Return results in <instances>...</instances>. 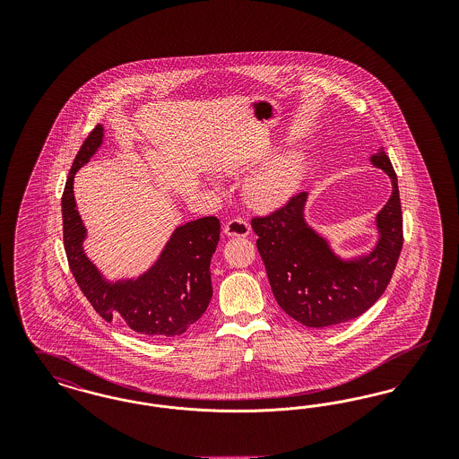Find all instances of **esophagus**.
Returning a JSON list of instances; mask_svg holds the SVG:
<instances>
[{
  "label": "esophagus",
  "instance_id": "1",
  "mask_svg": "<svg viewBox=\"0 0 459 459\" xmlns=\"http://www.w3.org/2000/svg\"><path fill=\"white\" fill-rule=\"evenodd\" d=\"M251 227L247 223L246 219H232L229 220L225 223V229L223 232L229 236V238H246L249 234Z\"/></svg>",
  "mask_w": 459,
  "mask_h": 459
}]
</instances>
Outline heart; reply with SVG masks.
<instances>
[{
    "mask_svg": "<svg viewBox=\"0 0 459 459\" xmlns=\"http://www.w3.org/2000/svg\"><path fill=\"white\" fill-rule=\"evenodd\" d=\"M303 154L290 152L247 180V195L260 208H275L290 196L301 180Z\"/></svg>",
    "mask_w": 459,
    "mask_h": 459,
    "instance_id": "b5f03b06",
    "label": "heart"
}]
</instances>
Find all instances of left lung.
<instances>
[{
	"label": "left lung",
	"instance_id": "left-lung-1",
	"mask_svg": "<svg viewBox=\"0 0 459 459\" xmlns=\"http://www.w3.org/2000/svg\"><path fill=\"white\" fill-rule=\"evenodd\" d=\"M371 163L393 180V195L377 213L378 240L370 255L342 260L305 220L307 195L251 220L268 282L279 306L306 327L344 324L363 315L384 294L403 249L397 177L384 148Z\"/></svg>",
	"mask_w": 459,
	"mask_h": 459
}]
</instances>
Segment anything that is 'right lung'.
<instances>
[{"mask_svg": "<svg viewBox=\"0 0 459 459\" xmlns=\"http://www.w3.org/2000/svg\"><path fill=\"white\" fill-rule=\"evenodd\" d=\"M103 143L96 126L75 156L62 196L64 246L75 282L107 322H122L146 337H175L197 322L213 296L210 263L220 240L217 217L177 227L160 258L137 279L109 282L84 253L86 227L74 197V177Z\"/></svg>", "mask_w": 459, "mask_h": 459, "instance_id": "1", "label": "right lung"}]
</instances>
